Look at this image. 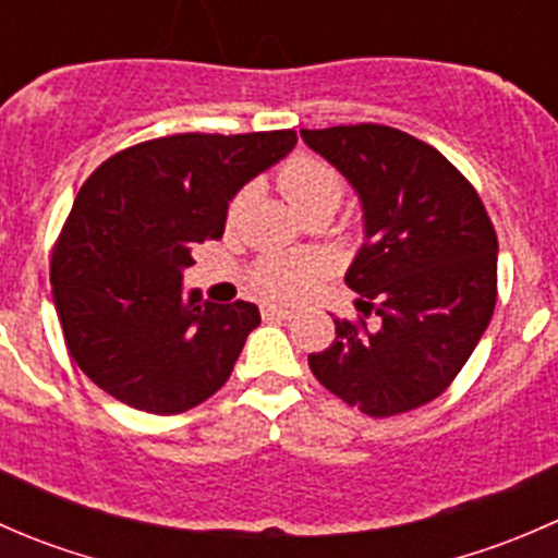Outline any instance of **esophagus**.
I'll return each instance as SVG.
<instances>
[{
  "label": "esophagus",
  "mask_w": 558,
  "mask_h": 558,
  "mask_svg": "<svg viewBox=\"0 0 558 558\" xmlns=\"http://www.w3.org/2000/svg\"><path fill=\"white\" fill-rule=\"evenodd\" d=\"M262 315H264V320H275V318L289 320L291 315H294V311H289V307H280V305H262Z\"/></svg>",
  "instance_id": "esophagus-1"
}]
</instances>
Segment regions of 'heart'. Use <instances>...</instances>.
<instances>
[{
	"instance_id": "b5f03b06",
	"label": "heart",
	"mask_w": 558,
	"mask_h": 558,
	"mask_svg": "<svg viewBox=\"0 0 558 558\" xmlns=\"http://www.w3.org/2000/svg\"><path fill=\"white\" fill-rule=\"evenodd\" d=\"M278 185L283 191L286 199L291 202L300 216L315 210V207H331L342 202L345 194V183H342L340 172L324 159L315 156H294L286 161L278 172ZM245 205V194L240 191L232 202H229V218L238 216ZM315 278H318V264L305 256H269L253 267L251 283L267 300H300L313 289Z\"/></svg>"
}]
</instances>
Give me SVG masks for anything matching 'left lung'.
<instances>
[{"instance_id": "obj_1", "label": "left lung", "mask_w": 558, "mask_h": 558, "mask_svg": "<svg viewBox=\"0 0 558 558\" xmlns=\"http://www.w3.org/2000/svg\"><path fill=\"white\" fill-rule=\"evenodd\" d=\"M302 140L345 174L364 213V243L345 272L362 315L335 318V342L307 364L373 418L408 413L453 384L492 320L494 223L470 180L408 132L356 123L302 129Z\"/></svg>"}]
</instances>
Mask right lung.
<instances>
[{
	"mask_svg": "<svg viewBox=\"0 0 558 558\" xmlns=\"http://www.w3.org/2000/svg\"><path fill=\"white\" fill-rule=\"evenodd\" d=\"M294 145L291 129L172 134L110 156L83 183L50 286L70 356L102 391L174 415L227 384L262 315L243 300H185L183 269L221 238L234 194Z\"/></svg>",
	"mask_w": 558,
	"mask_h": 558,
	"instance_id": "add662e5",
	"label": "right lung"
}]
</instances>
